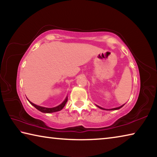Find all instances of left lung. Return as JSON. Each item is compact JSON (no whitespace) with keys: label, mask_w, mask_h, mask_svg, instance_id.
Wrapping results in <instances>:
<instances>
[{"label":"left lung","mask_w":157,"mask_h":157,"mask_svg":"<svg viewBox=\"0 0 157 157\" xmlns=\"http://www.w3.org/2000/svg\"><path fill=\"white\" fill-rule=\"evenodd\" d=\"M123 106H124V105H122V106H121V107H117V108H113V109H111L110 110H116V109H121L122 107H123ZM98 107L100 108L101 109H104V110H106L105 109H103V108H102V107Z\"/></svg>","instance_id":"obj_1"}]
</instances>
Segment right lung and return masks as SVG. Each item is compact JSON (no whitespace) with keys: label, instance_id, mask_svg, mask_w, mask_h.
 <instances>
[{"label":"right lung","instance_id":"right-lung-1","mask_svg":"<svg viewBox=\"0 0 157 157\" xmlns=\"http://www.w3.org/2000/svg\"><path fill=\"white\" fill-rule=\"evenodd\" d=\"M67 100H68V97L66 98V99L64 100V101L62 103V104L57 106V107H52V108H46V107H40V106H38V105H34V103L31 102L30 101H29L30 102V104L32 105H33L34 107H35L36 109H38L39 111H41V112L43 113H53V112H56V111H59L60 110H62V109L64 107V106L66 105V103L67 102Z\"/></svg>","mask_w":157,"mask_h":157}]
</instances>
